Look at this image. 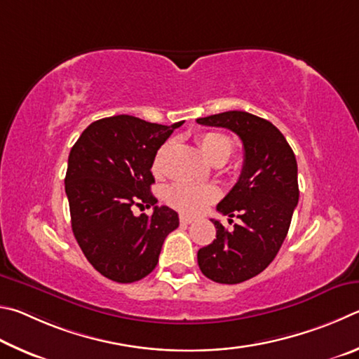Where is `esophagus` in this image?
Returning <instances> with one entry per match:
<instances>
[{"label": "esophagus", "instance_id": "obj_1", "mask_svg": "<svg viewBox=\"0 0 359 359\" xmlns=\"http://www.w3.org/2000/svg\"><path fill=\"white\" fill-rule=\"evenodd\" d=\"M180 222L181 224H192L194 222V217H191V216H180Z\"/></svg>", "mask_w": 359, "mask_h": 359}]
</instances>
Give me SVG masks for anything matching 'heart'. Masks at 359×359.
<instances>
[{
	"label": "heart",
	"instance_id": "heart-1",
	"mask_svg": "<svg viewBox=\"0 0 359 359\" xmlns=\"http://www.w3.org/2000/svg\"><path fill=\"white\" fill-rule=\"evenodd\" d=\"M200 148H202L206 159L215 165L230 159L233 154V142L231 138L221 132H205L198 137ZM172 149V142L163 143L156 151L153 159V172L154 175H162L165 170V162ZM219 197V191L216 186L211 184H192V183H175L165 191V200L170 206L186 215H197L205 210L210 203L215 202Z\"/></svg>",
	"mask_w": 359,
	"mask_h": 359
}]
</instances>
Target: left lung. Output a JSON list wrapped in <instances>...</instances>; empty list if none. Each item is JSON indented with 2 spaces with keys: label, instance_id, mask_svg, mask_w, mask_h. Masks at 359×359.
Returning <instances> with one entry per match:
<instances>
[{
  "label": "left lung",
  "instance_id": "8db88e82",
  "mask_svg": "<svg viewBox=\"0 0 359 359\" xmlns=\"http://www.w3.org/2000/svg\"><path fill=\"white\" fill-rule=\"evenodd\" d=\"M197 123L230 129L243 142L240 180L217 205L219 212L236 216L240 224L227 230L212 219L216 240L197 254L206 278L240 284L260 274L285 240L299 198L297 157L282 132L252 113L231 110Z\"/></svg>",
  "mask_w": 359,
  "mask_h": 359
}]
</instances>
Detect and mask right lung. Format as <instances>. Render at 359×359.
Instances as JSON below:
<instances>
[{"label":"right lung","mask_w":359,"mask_h":359,"mask_svg":"<svg viewBox=\"0 0 359 359\" xmlns=\"http://www.w3.org/2000/svg\"><path fill=\"white\" fill-rule=\"evenodd\" d=\"M116 115L91 123L69 153L66 196L75 240L107 279L130 284L159 262L163 240L180 225L178 212L157 206L151 194L156 151L180 128ZM154 205L151 217L131 208Z\"/></svg>","instance_id":"obj_1"}]
</instances>
